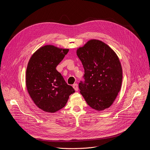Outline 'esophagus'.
Wrapping results in <instances>:
<instances>
[{
	"label": "esophagus",
	"instance_id": "esophagus-1",
	"mask_svg": "<svg viewBox=\"0 0 150 150\" xmlns=\"http://www.w3.org/2000/svg\"><path fill=\"white\" fill-rule=\"evenodd\" d=\"M72 87H73V88L75 89V91H78V87L77 83H74V84L73 85Z\"/></svg>",
	"mask_w": 150,
	"mask_h": 150
}]
</instances>
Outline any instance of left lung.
<instances>
[{
    "label": "left lung",
    "instance_id": "obj_1",
    "mask_svg": "<svg viewBox=\"0 0 150 150\" xmlns=\"http://www.w3.org/2000/svg\"><path fill=\"white\" fill-rule=\"evenodd\" d=\"M84 69L80 93L93 109L101 111L113 103L120 91L122 68L116 53L104 42L90 40L76 50Z\"/></svg>",
    "mask_w": 150,
    "mask_h": 150
}]
</instances>
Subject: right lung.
<instances>
[{
	"label": "right lung",
	"instance_id": "add662e5",
	"mask_svg": "<svg viewBox=\"0 0 150 150\" xmlns=\"http://www.w3.org/2000/svg\"><path fill=\"white\" fill-rule=\"evenodd\" d=\"M68 52L69 49L46 45L38 49L28 62L27 91L35 104L46 112L54 113L64 108L75 92L56 69Z\"/></svg>",
	"mask_w": 150,
	"mask_h": 150
}]
</instances>
